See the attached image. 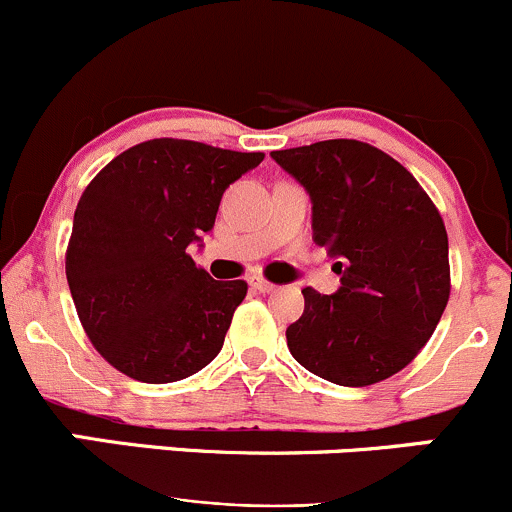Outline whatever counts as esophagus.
I'll return each mask as SVG.
<instances>
[{
	"instance_id": "1",
	"label": "esophagus",
	"mask_w": 512,
	"mask_h": 512,
	"mask_svg": "<svg viewBox=\"0 0 512 512\" xmlns=\"http://www.w3.org/2000/svg\"><path fill=\"white\" fill-rule=\"evenodd\" d=\"M251 288H254V291H258V293H273V291H276V286H273V283H268L266 278H261V276L251 278Z\"/></svg>"
}]
</instances>
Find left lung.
Returning a JSON list of instances; mask_svg holds the SVG:
<instances>
[{
    "label": "left lung",
    "mask_w": 512,
    "mask_h": 512,
    "mask_svg": "<svg viewBox=\"0 0 512 512\" xmlns=\"http://www.w3.org/2000/svg\"><path fill=\"white\" fill-rule=\"evenodd\" d=\"M313 202V241L335 258L333 295L303 288L288 325L300 365L342 387H367L409 365L451 293L449 236L412 172L360 140L271 152Z\"/></svg>",
    "instance_id": "obj_1"
}]
</instances>
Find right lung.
Here are the masks:
<instances>
[{"mask_svg": "<svg viewBox=\"0 0 512 512\" xmlns=\"http://www.w3.org/2000/svg\"><path fill=\"white\" fill-rule=\"evenodd\" d=\"M263 152L157 138L120 152L78 199L66 278L93 347L147 384L192 377L219 355L246 281H214L189 256L224 189Z\"/></svg>", "mask_w": 512, "mask_h": 512, "instance_id": "add662e5", "label": "right lung"}]
</instances>
